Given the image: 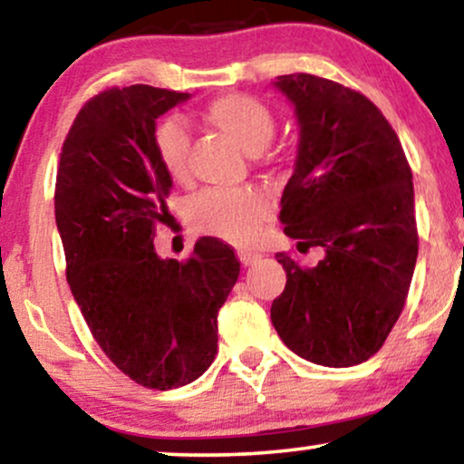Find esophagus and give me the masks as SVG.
<instances>
[{
    "label": "esophagus",
    "mask_w": 464,
    "mask_h": 464,
    "mask_svg": "<svg viewBox=\"0 0 464 464\" xmlns=\"http://www.w3.org/2000/svg\"><path fill=\"white\" fill-rule=\"evenodd\" d=\"M237 256H239V261H242V266H252V263H256L261 259L259 252H252V250H239Z\"/></svg>",
    "instance_id": "34e87169"
}]
</instances>
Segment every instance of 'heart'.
<instances>
[{"mask_svg": "<svg viewBox=\"0 0 464 464\" xmlns=\"http://www.w3.org/2000/svg\"><path fill=\"white\" fill-rule=\"evenodd\" d=\"M198 117L214 130L227 134L248 154H259L276 132V117L266 102L248 93H222L203 104ZM154 150L158 162L175 181L188 178L190 134L175 117H167L156 126ZM267 195L261 190L205 192L192 205V222L201 233L248 246L261 236L269 220Z\"/></svg>", "mask_w": 464, "mask_h": 464, "instance_id": "heart-1", "label": "heart"}]
</instances>
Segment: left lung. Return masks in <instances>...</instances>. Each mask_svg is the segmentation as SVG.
Here are the masks:
<instances>
[{
	"instance_id": "left-lung-1",
	"label": "left lung",
	"mask_w": 464,
	"mask_h": 464,
	"mask_svg": "<svg viewBox=\"0 0 464 464\" xmlns=\"http://www.w3.org/2000/svg\"><path fill=\"white\" fill-rule=\"evenodd\" d=\"M276 87L300 124L280 222L302 252L321 246L325 256L302 267L276 255L286 286L272 324L304 360L355 366L383 347L407 302L418 259L411 167L363 93L306 72L278 76Z\"/></svg>"
}]
</instances>
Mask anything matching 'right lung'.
Wrapping results in <instances>:
<instances>
[{
	"instance_id": "right-lung-1",
	"label": "right lung",
	"mask_w": 464,
	"mask_h": 464,
	"mask_svg": "<svg viewBox=\"0 0 464 464\" xmlns=\"http://www.w3.org/2000/svg\"><path fill=\"white\" fill-rule=\"evenodd\" d=\"M188 93L111 87L83 104L63 140L55 222L66 278L104 355L139 385L173 390L208 371L218 310L237 283L231 246L201 237L190 259H160L173 179L158 162L156 120Z\"/></svg>"
}]
</instances>
